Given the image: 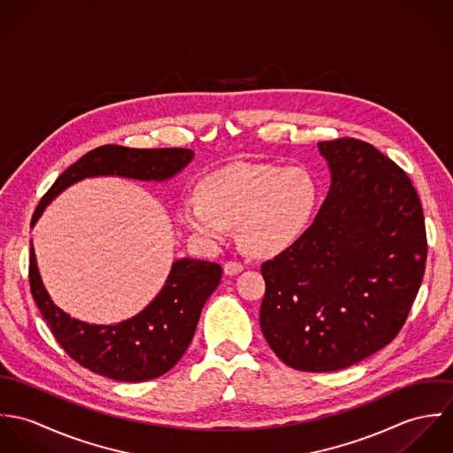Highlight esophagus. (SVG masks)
Masks as SVG:
<instances>
[{"label": "esophagus", "mask_w": 453, "mask_h": 453, "mask_svg": "<svg viewBox=\"0 0 453 453\" xmlns=\"http://www.w3.org/2000/svg\"><path fill=\"white\" fill-rule=\"evenodd\" d=\"M223 270H225L226 275H235V273H239V272L244 270V265H242L241 261L230 259V261H226V263L223 265Z\"/></svg>", "instance_id": "obj_1"}]
</instances>
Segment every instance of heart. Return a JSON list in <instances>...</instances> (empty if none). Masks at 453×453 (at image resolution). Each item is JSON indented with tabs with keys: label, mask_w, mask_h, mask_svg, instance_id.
I'll return each mask as SVG.
<instances>
[{
	"label": "heart",
	"mask_w": 453,
	"mask_h": 453,
	"mask_svg": "<svg viewBox=\"0 0 453 453\" xmlns=\"http://www.w3.org/2000/svg\"><path fill=\"white\" fill-rule=\"evenodd\" d=\"M198 198L180 203L181 223L196 235L223 242L239 225L242 248L257 257H273L295 246L307 232L318 185L303 167L241 164L205 176Z\"/></svg>",
	"instance_id": "obj_1"
}]
</instances>
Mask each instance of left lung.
Instances as JSON below:
<instances>
[{
  "label": "left lung",
  "mask_w": 453,
  "mask_h": 453,
  "mask_svg": "<svg viewBox=\"0 0 453 453\" xmlns=\"http://www.w3.org/2000/svg\"><path fill=\"white\" fill-rule=\"evenodd\" d=\"M331 173L303 237L261 265V331L300 372L363 361L401 331L422 284L424 211L406 173L370 142H318Z\"/></svg>",
  "instance_id": "1"
}]
</instances>
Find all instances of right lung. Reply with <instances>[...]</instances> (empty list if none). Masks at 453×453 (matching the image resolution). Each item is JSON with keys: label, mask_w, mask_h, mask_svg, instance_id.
Listing matches in <instances>:
<instances>
[{"label": "right lung", "mask_w": 453, "mask_h": 453, "mask_svg": "<svg viewBox=\"0 0 453 453\" xmlns=\"http://www.w3.org/2000/svg\"><path fill=\"white\" fill-rule=\"evenodd\" d=\"M194 158L192 150H137L119 144L85 153L56 180L40 200L31 226L45 207L67 187L96 176H120L139 181H165ZM218 263L176 259L155 300L139 314L117 324H88L61 311L47 293L35 250L29 257L31 295L59 345L83 368L119 382H144L167 373L187 352L203 303L221 280Z\"/></svg>", "instance_id": "add662e5"}]
</instances>
